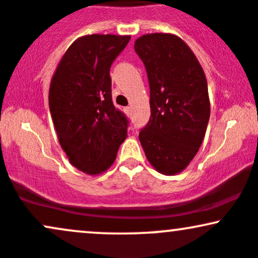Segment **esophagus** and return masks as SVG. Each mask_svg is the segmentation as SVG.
Instances as JSON below:
<instances>
[{
  "label": "esophagus",
  "instance_id": "1",
  "mask_svg": "<svg viewBox=\"0 0 258 258\" xmlns=\"http://www.w3.org/2000/svg\"><path fill=\"white\" fill-rule=\"evenodd\" d=\"M125 111L127 112V114H130V111H131V108H130V106H127V108H125Z\"/></svg>",
  "mask_w": 258,
  "mask_h": 258
}]
</instances>
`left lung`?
I'll use <instances>...</instances> for the list:
<instances>
[{
    "instance_id": "8db88e82",
    "label": "left lung",
    "mask_w": 258,
    "mask_h": 258,
    "mask_svg": "<svg viewBox=\"0 0 258 258\" xmlns=\"http://www.w3.org/2000/svg\"><path fill=\"white\" fill-rule=\"evenodd\" d=\"M135 49L146 65L150 87V119L139 132L148 161L166 176L182 172L203 143L210 99L203 68L182 38L146 34Z\"/></svg>"
}]
</instances>
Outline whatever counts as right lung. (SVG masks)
Instances as JSON below:
<instances>
[{"instance_id":"add662e5","label":"right lung","mask_w":258,"mask_h":258,"mask_svg":"<svg viewBox=\"0 0 258 258\" xmlns=\"http://www.w3.org/2000/svg\"><path fill=\"white\" fill-rule=\"evenodd\" d=\"M130 35L79 37L59 61L48 103L59 144L73 166L90 176L114 164L127 137V119L111 99L110 67Z\"/></svg>"}]
</instances>
